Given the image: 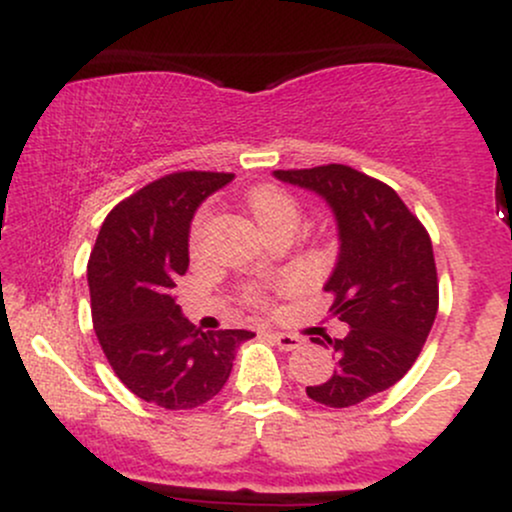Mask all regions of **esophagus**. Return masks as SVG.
Instances as JSON below:
<instances>
[{"mask_svg":"<svg viewBox=\"0 0 512 512\" xmlns=\"http://www.w3.org/2000/svg\"><path fill=\"white\" fill-rule=\"evenodd\" d=\"M269 337H272L274 342L279 344V349H284V351H293V349H298V346L303 344V339H301V337H296V334L272 332V334H269Z\"/></svg>","mask_w":512,"mask_h":512,"instance_id":"34e87169","label":"esophagus"}]
</instances>
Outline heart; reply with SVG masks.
Masks as SVG:
<instances>
[{"mask_svg":"<svg viewBox=\"0 0 512 512\" xmlns=\"http://www.w3.org/2000/svg\"><path fill=\"white\" fill-rule=\"evenodd\" d=\"M248 207L255 216L257 223L262 226L264 233H269L272 228L281 226V223H298V216H301V207H298L296 197L291 192H286L284 187L276 185H257L248 192ZM209 223V211L202 209L195 216L190 226V245L192 248H199L202 243L204 231H207ZM245 301L255 308H267V293H264L260 286H248L245 289Z\"/></svg>","mask_w":512,"mask_h":512,"instance_id":"obj_1","label":"heart"}]
</instances>
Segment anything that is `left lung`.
Returning a JSON list of instances; mask_svg holds the SVG:
<instances>
[{"instance_id":"1","label":"left lung","mask_w":512,"mask_h":512,"mask_svg":"<svg viewBox=\"0 0 512 512\" xmlns=\"http://www.w3.org/2000/svg\"><path fill=\"white\" fill-rule=\"evenodd\" d=\"M274 175L322 195L337 216L342 245L325 291L349 332L325 337L337 368L327 383L305 392L325 407H354L402 380L424 349L438 313L431 236L390 185L351 166L327 163Z\"/></svg>"}]
</instances>
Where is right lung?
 <instances>
[{"mask_svg":"<svg viewBox=\"0 0 512 512\" xmlns=\"http://www.w3.org/2000/svg\"><path fill=\"white\" fill-rule=\"evenodd\" d=\"M233 173L178 170L115 204L88 257L93 330L129 392L156 407L195 409L221 392L248 330L202 332L173 289L187 272L199 204Z\"/></svg>","mask_w":512,"mask_h":512,"instance_id":"add662e5","label":"right lung"}]
</instances>
